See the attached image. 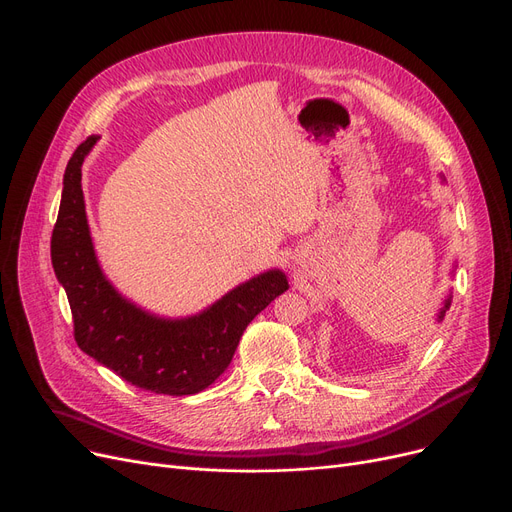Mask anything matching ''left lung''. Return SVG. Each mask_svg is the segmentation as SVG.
<instances>
[{
    "mask_svg": "<svg viewBox=\"0 0 512 512\" xmlns=\"http://www.w3.org/2000/svg\"><path fill=\"white\" fill-rule=\"evenodd\" d=\"M450 303H452V297H448V299H446V303H444V307H442V309H440V315H438V321H442V319H444V313H446V311H448V309H450Z\"/></svg>",
    "mask_w": 512,
    "mask_h": 512,
    "instance_id": "8db88e82",
    "label": "left lung"
}]
</instances>
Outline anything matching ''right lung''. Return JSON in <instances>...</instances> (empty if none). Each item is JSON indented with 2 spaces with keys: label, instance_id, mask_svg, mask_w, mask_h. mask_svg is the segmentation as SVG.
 <instances>
[{
  "label": "right lung",
  "instance_id": "right-lung-1",
  "mask_svg": "<svg viewBox=\"0 0 512 512\" xmlns=\"http://www.w3.org/2000/svg\"><path fill=\"white\" fill-rule=\"evenodd\" d=\"M97 139L80 143L68 161L51 234V263L68 294L74 340L80 351L141 390L197 394L226 371L242 332L288 290V280L280 270L259 274L184 319L157 317L124 299L97 263L80 186V168Z\"/></svg>",
  "mask_w": 512,
  "mask_h": 512
}]
</instances>
